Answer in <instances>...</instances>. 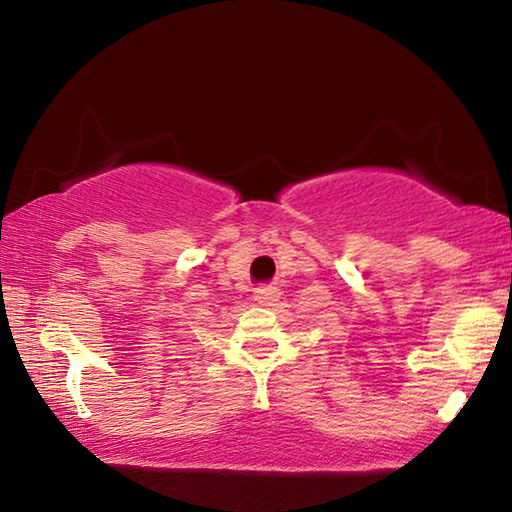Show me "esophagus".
Listing matches in <instances>:
<instances>
[{
	"label": "esophagus",
	"instance_id": "esophagus-1",
	"mask_svg": "<svg viewBox=\"0 0 512 512\" xmlns=\"http://www.w3.org/2000/svg\"><path fill=\"white\" fill-rule=\"evenodd\" d=\"M277 298H280V289H277V287H259L255 291V302H257V305H262V307L275 305Z\"/></svg>",
	"mask_w": 512,
	"mask_h": 512
}]
</instances>
